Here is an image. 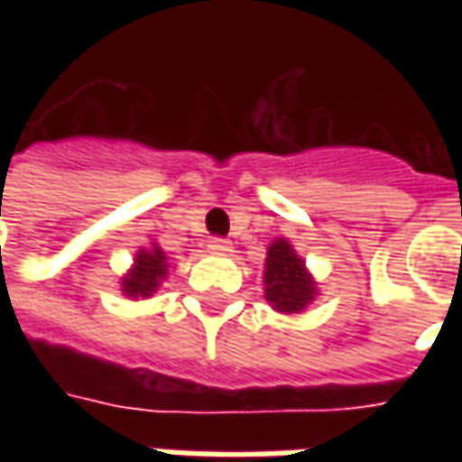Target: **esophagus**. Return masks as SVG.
Instances as JSON below:
<instances>
[{
    "label": "esophagus",
    "mask_w": 462,
    "mask_h": 462,
    "mask_svg": "<svg viewBox=\"0 0 462 462\" xmlns=\"http://www.w3.org/2000/svg\"><path fill=\"white\" fill-rule=\"evenodd\" d=\"M215 254H227V252L232 250L230 247V242L227 240H210V245H208Z\"/></svg>",
    "instance_id": "obj_1"
}]
</instances>
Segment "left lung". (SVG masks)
Wrapping results in <instances>:
<instances>
[{
    "label": "left lung",
    "mask_w": 462,
    "mask_h": 462,
    "mask_svg": "<svg viewBox=\"0 0 462 462\" xmlns=\"http://www.w3.org/2000/svg\"><path fill=\"white\" fill-rule=\"evenodd\" d=\"M264 300L280 314H301L319 294V284L287 237H277L264 257Z\"/></svg>",
    "instance_id": "8db88e82"
}]
</instances>
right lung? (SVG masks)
<instances>
[{
  "label": "right lung",
  "mask_w": 462,
  "mask_h": 462,
  "mask_svg": "<svg viewBox=\"0 0 462 462\" xmlns=\"http://www.w3.org/2000/svg\"><path fill=\"white\" fill-rule=\"evenodd\" d=\"M171 274V262L168 254L162 252L158 242H151L148 247L133 254L131 270L121 277V294L128 300H151L155 291L161 290L162 280H168Z\"/></svg>",
  "instance_id": "add662e5"
}]
</instances>
